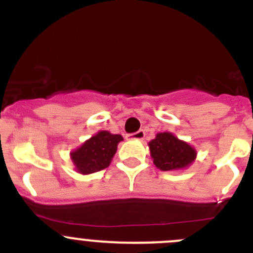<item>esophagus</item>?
<instances>
[{
  "instance_id": "obj_1",
  "label": "esophagus",
  "mask_w": 253,
  "mask_h": 253,
  "mask_svg": "<svg viewBox=\"0 0 253 253\" xmlns=\"http://www.w3.org/2000/svg\"><path fill=\"white\" fill-rule=\"evenodd\" d=\"M144 136H145L144 131H143V129H139V131L136 132V133L129 134L128 137L131 139H137V141H142V139H144Z\"/></svg>"
}]
</instances>
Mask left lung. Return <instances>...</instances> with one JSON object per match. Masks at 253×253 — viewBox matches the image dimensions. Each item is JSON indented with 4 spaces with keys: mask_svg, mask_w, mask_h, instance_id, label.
I'll return each mask as SVG.
<instances>
[{
    "mask_svg": "<svg viewBox=\"0 0 253 253\" xmlns=\"http://www.w3.org/2000/svg\"><path fill=\"white\" fill-rule=\"evenodd\" d=\"M150 157L155 167L162 171L182 170L193 164L197 152L187 142L181 141L171 132L157 133L149 143Z\"/></svg>",
    "mask_w": 253,
    "mask_h": 253,
    "instance_id": "8db88e82",
    "label": "left lung"
}]
</instances>
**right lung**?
Instances as JSON below:
<instances>
[{
    "label": "right lung",
    "instance_id": "obj_1",
    "mask_svg": "<svg viewBox=\"0 0 253 253\" xmlns=\"http://www.w3.org/2000/svg\"><path fill=\"white\" fill-rule=\"evenodd\" d=\"M124 141L121 134H112L109 131H99L81 147L70 154L76 171L82 175L100 171L110 165L117 150V144Z\"/></svg>",
    "mask_w": 253,
    "mask_h": 253
}]
</instances>
